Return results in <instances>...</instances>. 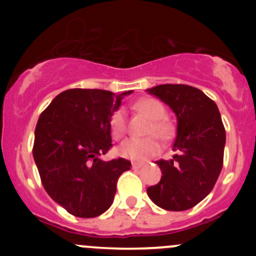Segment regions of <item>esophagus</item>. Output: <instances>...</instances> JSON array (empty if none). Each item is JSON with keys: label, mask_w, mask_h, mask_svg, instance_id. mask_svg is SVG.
Segmentation results:
<instances>
[{"label": "esophagus", "mask_w": 256, "mask_h": 256, "mask_svg": "<svg viewBox=\"0 0 256 256\" xmlns=\"http://www.w3.org/2000/svg\"><path fill=\"white\" fill-rule=\"evenodd\" d=\"M142 166H144V164H138V162H134V164H132V168L134 170H138V168H141Z\"/></svg>", "instance_id": "obj_1"}]
</instances>
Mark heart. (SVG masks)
I'll return each instance as SVG.
<instances>
[{
    "label": "heart",
    "mask_w": 256,
    "mask_h": 256,
    "mask_svg": "<svg viewBox=\"0 0 256 256\" xmlns=\"http://www.w3.org/2000/svg\"><path fill=\"white\" fill-rule=\"evenodd\" d=\"M135 109L152 120L148 128V135H157L162 140H167L172 135L171 122L166 120V109L156 99L146 98L135 104ZM126 114L122 109L116 110L110 120V128L115 138H121L126 134ZM161 151V144L154 136L146 138H128L118 147V154L131 161L144 162L151 157L157 156Z\"/></svg>",
    "instance_id": "obj_1"
}]
</instances>
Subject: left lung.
Instances as JSON below:
<instances>
[{
	"mask_svg": "<svg viewBox=\"0 0 256 256\" xmlns=\"http://www.w3.org/2000/svg\"><path fill=\"white\" fill-rule=\"evenodd\" d=\"M147 92L177 116L174 156L156 161L164 176L147 194L166 210H187L207 197L220 174L226 146L220 114L213 100L190 85L164 84Z\"/></svg>",
	"mask_w": 256,
	"mask_h": 256,
	"instance_id": "obj_1",
	"label": "left lung"
}]
</instances>
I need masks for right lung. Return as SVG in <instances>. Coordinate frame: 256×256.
<instances>
[{"label":"right lung","mask_w":256,"mask_h":256,"mask_svg":"<svg viewBox=\"0 0 256 256\" xmlns=\"http://www.w3.org/2000/svg\"><path fill=\"white\" fill-rule=\"evenodd\" d=\"M100 89L60 92L40 114L33 157L54 202L79 218H94L112 204L116 183L131 162L100 160L112 146L110 120L124 96Z\"/></svg>","instance_id":"obj_1"}]
</instances>
